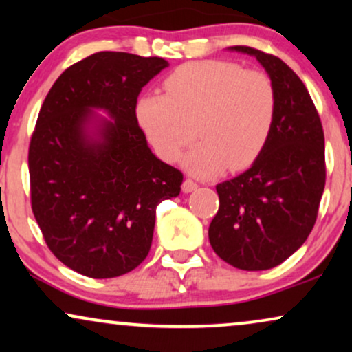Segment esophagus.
<instances>
[{
  "mask_svg": "<svg viewBox=\"0 0 352 352\" xmlns=\"http://www.w3.org/2000/svg\"><path fill=\"white\" fill-rule=\"evenodd\" d=\"M198 188V184L197 182H193L191 179H186L184 182V185H182V190H184V193H191V191H195Z\"/></svg>",
  "mask_w": 352,
  "mask_h": 352,
  "instance_id": "34e87169",
  "label": "esophagus"
}]
</instances>
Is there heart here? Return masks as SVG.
Returning a JSON list of instances; mask_svg holds the SVG:
<instances>
[{
  "label": "heart",
  "mask_w": 352,
  "mask_h": 352,
  "mask_svg": "<svg viewBox=\"0 0 352 352\" xmlns=\"http://www.w3.org/2000/svg\"><path fill=\"white\" fill-rule=\"evenodd\" d=\"M166 94H144L136 102V120L166 162L185 157L186 170L212 177L243 170L258 161L273 133L278 97L261 71L222 60L193 61L173 69L164 81Z\"/></svg>",
  "instance_id": "1"
}]
</instances>
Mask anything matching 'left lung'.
Wrapping results in <instances>:
<instances>
[{"label":"left lung","instance_id":"obj_1","mask_svg":"<svg viewBox=\"0 0 352 352\" xmlns=\"http://www.w3.org/2000/svg\"><path fill=\"white\" fill-rule=\"evenodd\" d=\"M230 50L255 56L266 69L278 112L258 161L216 186L219 209L208 235L226 263L261 271L281 265L312 232L327 179L324 136L312 97L283 60L252 47Z\"/></svg>","mask_w":352,"mask_h":352}]
</instances>
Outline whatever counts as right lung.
<instances>
[{
	"label": "right lung",
	"mask_w": 352,
	"mask_h": 352,
	"mask_svg": "<svg viewBox=\"0 0 352 352\" xmlns=\"http://www.w3.org/2000/svg\"><path fill=\"white\" fill-rule=\"evenodd\" d=\"M167 66L94 53L61 73L40 109L29 146L35 221L53 255L89 278L135 270L153 243L155 208L180 193L184 173L155 157L136 120L141 89Z\"/></svg>",
	"instance_id": "obj_1"
}]
</instances>
